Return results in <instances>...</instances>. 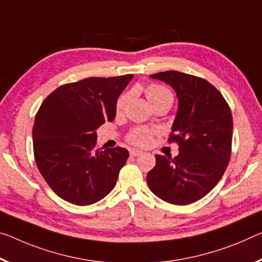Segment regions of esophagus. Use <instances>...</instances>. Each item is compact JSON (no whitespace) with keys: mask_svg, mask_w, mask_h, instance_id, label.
<instances>
[{"mask_svg":"<svg viewBox=\"0 0 262 262\" xmlns=\"http://www.w3.org/2000/svg\"><path fill=\"white\" fill-rule=\"evenodd\" d=\"M140 155H142V151L138 150V149H132V150H130V156L136 157V156H140Z\"/></svg>","mask_w":262,"mask_h":262,"instance_id":"1","label":"esophagus"}]
</instances>
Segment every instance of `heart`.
I'll return each instance as SVG.
<instances>
[{"label": "heart", "instance_id": "b5f03b06", "mask_svg": "<svg viewBox=\"0 0 262 262\" xmlns=\"http://www.w3.org/2000/svg\"><path fill=\"white\" fill-rule=\"evenodd\" d=\"M146 95L148 100L151 102V105H155L156 102H160L162 100H170L171 102L173 100L172 93L170 92V90H168L167 87L156 84H150L147 86ZM127 99L128 94H122L118 99V101H116V111H121L127 102ZM152 135L154 130L148 129V128H136V129L133 130L128 135V140H129L130 143L135 144V146L146 147L151 142Z\"/></svg>", "mask_w": 262, "mask_h": 262}]
</instances>
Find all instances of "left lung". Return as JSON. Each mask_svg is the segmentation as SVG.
Here are the masks:
<instances>
[{
    "label": "left lung",
    "mask_w": 262,
    "mask_h": 262,
    "mask_svg": "<svg viewBox=\"0 0 262 262\" xmlns=\"http://www.w3.org/2000/svg\"><path fill=\"white\" fill-rule=\"evenodd\" d=\"M175 90L178 110L169 142L180 154L156 155L148 172L152 193L175 205H188L206 196L225 172L230 162L233 120L222 93L205 79L178 71L151 74Z\"/></svg>",
    "instance_id": "1"
}]
</instances>
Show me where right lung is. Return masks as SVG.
<instances>
[{
	"instance_id": "add662e5",
	"label": "right lung",
	"mask_w": 262,
	"mask_h": 262,
	"mask_svg": "<svg viewBox=\"0 0 262 262\" xmlns=\"http://www.w3.org/2000/svg\"><path fill=\"white\" fill-rule=\"evenodd\" d=\"M133 77H91L61 85L40 105L32 128L36 164L64 201L91 205L115 186L129 152L121 147L95 149V130L113 121L119 95Z\"/></svg>"
}]
</instances>
